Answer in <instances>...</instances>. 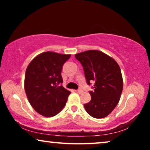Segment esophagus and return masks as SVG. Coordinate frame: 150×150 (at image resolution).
Masks as SVG:
<instances>
[{"label": "esophagus", "mask_w": 150, "mask_h": 150, "mask_svg": "<svg viewBox=\"0 0 150 150\" xmlns=\"http://www.w3.org/2000/svg\"><path fill=\"white\" fill-rule=\"evenodd\" d=\"M77 92H78V93H80V94H81V93H83V91H82V90L81 89H79V90H77V91H76Z\"/></svg>", "instance_id": "esophagus-1"}]
</instances>
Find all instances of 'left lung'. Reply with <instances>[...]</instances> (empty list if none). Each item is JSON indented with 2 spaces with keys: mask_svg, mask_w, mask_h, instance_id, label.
<instances>
[{
  "mask_svg": "<svg viewBox=\"0 0 150 150\" xmlns=\"http://www.w3.org/2000/svg\"><path fill=\"white\" fill-rule=\"evenodd\" d=\"M75 57L83 65L88 85L95 83L94 90L89 92L91 101L84 104L86 111L94 118L106 117L117 105L122 93L123 79L118 63L96 50L78 53Z\"/></svg>",
  "mask_w": 150,
  "mask_h": 150,
  "instance_id": "8db88e82",
  "label": "left lung"
}]
</instances>
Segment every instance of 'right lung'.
<instances>
[{"mask_svg":"<svg viewBox=\"0 0 150 150\" xmlns=\"http://www.w3.org/2000/svg\"><path fill=\"white\" fill-rule=\"evenodd\" d=\"M71 54L42 52L28 64L24 76V90L32 107L46 117L56 115L64 108L71 92L62 85L61 71Z\"/></svg>","mask_w":150,"mask_h":150,"instance_id":"obj_1","label":"right lung"}]
</instances>
